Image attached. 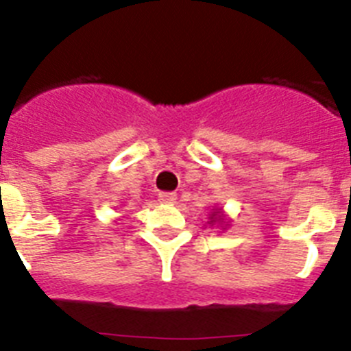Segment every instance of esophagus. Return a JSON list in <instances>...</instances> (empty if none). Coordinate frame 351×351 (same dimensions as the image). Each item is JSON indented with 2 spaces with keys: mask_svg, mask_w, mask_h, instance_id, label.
<instances>
[{
  "mask_svg": "<svg viewBox=\"0 0 351 351\" xmlns=\"http://www.w3.org/2000/svg\"><path fill=\"white\" fill-rule=\"evenodd\" d=\"M158 198H160V202L163 204H173L178 200V195L173 193V191H161V193L158 195Z\"/></svg>",
  "mask_w": 351,
  "mask_h": 351,
  "instance_id": "esophagus-1",
  "label": "esophagus"
}]
</instances>
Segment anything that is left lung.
Masks as SVG:
<instances>
[{"label":"left lung","mask_w":351,"mask_h":351,"mask_svg":"<svg viewBox=\"0 0 351 351\" xmlns=\"http://www.w3.org/2000/svg\"><path fill=\"white\" fill-rule=\"evenodd\" d=\"M210 225H216V223H221V218H219V213L216 210V213L210 214Z\"/></svg>","instance_id":"left-lung-1"}]
</instances>
